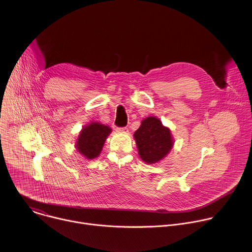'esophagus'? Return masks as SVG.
Instances as JSON below:
<instances>
[{"instance_id": "34e87169", "label": "esophagus", "mask_w": 252, "mask_h": 252, "mask_svg": "<svg viewBox=\"0 0 252 252\" xmlns=\"http://www.w3.org/2000/svg\"><path fill=\"white\" fill-rule=\"evenodd\" d=\"M118 132H127L128 131V128L126 126V127H118L116 129Z\"/></svg>"}]
</instances>
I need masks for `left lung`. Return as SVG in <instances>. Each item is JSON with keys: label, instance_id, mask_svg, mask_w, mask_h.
<instances>
[{"label": "left lung", "instance_id": "1", "mask_svg": "<svg viewBox=\"0 0 252 252\" xmlns=\"http://www.w3.org/2000/svg\"><path fill=\"white\" fill-rule=\"evenodd\" d=\"M139 158L149 164L163 159L171 151L174 139L171 131L157 117H148L133 133Z\"/></svg>", "mask_w": 252, "mask_h": 252}]
</instances>
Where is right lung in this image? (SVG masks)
<instances>
[{
  "label": "right lung",
  "instance_id": "add662e5",
  "mask_svg": "<svg viewBox=\"0 0 252 252\" xmlns=\"http://www.w3.org/2000/svg\"><path fill=\"white\" fill-rule=\"evenodd\" d=\"M112 129L98 122H91L84 126L76 141V150L86 159L96 158Z\"/></svg>",
  "mask_w": 252,
  "mask_h": 252
}]
</instances>
